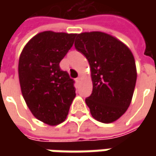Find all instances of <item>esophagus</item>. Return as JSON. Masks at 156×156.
Segmentation results:
<instances>
[{"label":"esophagus","instance_id":"34e87169","mask_svg":"<svg viewBox=\"0 0 156 156\" xmlns=\"http://www.w3.org/2000/svg\"><path fill=\"white\" fill-rule=\"evenodd\" d=\"M81 79H82L81 76H78V78H76V82H78H78H80V80H81Z\"/></svg>","mask_w":156,"mask_h":156}]
</instances>
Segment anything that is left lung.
Listing matches in <instances>:
<instances>
[{
    "label": "left lung",
    "mask_w": 156,
    "mask_h": 156,
    "mask_svg": "<svg viewBox=\"0 0 156 156\" xmlns=\"http://www.w3.org/2000/svg\"><path fill=\"white\" fill-rule=\"evenodd\" d=\"M75 48L88 59L93 91L85 99L95 119L112 123L130 105L137 73L134 56L127 46L101 32L77 34Z\"/></svg>",
    "instance_id": "obj_1"
}]
</instances>
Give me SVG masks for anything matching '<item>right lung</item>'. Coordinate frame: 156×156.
<instances>
[{
    "instance_id": "obj_1",
    "label": "right lung",
    "mask_w": 156,
    "mask_h": 156,
    "mask_svg": "<svg viewBox=\"0 0 156 156\" xmlns=\"http://www.w3.org/2000/svg\"><path fill=\"white\" fill-rule=\"evenodd\" d=\"M76 36L41 32L27 42L19 58L22 96L32 115L49 125L65 120L76 96L73 79L59 67Z\"/></svg>"
}]
</instances>
